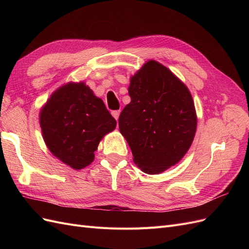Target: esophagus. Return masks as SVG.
Wrapping results in <instances>:
<instances>
[{
    "label": "esophagus",
    "instance_id": "1",
    "mask_svg": "<svg viewBox=\"0 0 249 249\" xmlns=\"http://www.w3.org/2000/svg\"><path fill=\"white\" fill-rule=\"evenodd\" d=\"M119 114H120V110H116V111H112V115L113 117H114L116 120L118 119L119 117Z\"/></svg>",
    "mask_w": 249,
    "mask_h": 249
}]
</instances>
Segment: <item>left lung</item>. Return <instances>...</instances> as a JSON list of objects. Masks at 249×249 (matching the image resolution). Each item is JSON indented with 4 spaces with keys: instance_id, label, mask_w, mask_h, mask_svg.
Here are the masks:
<instances>
[{
    "instance_id": "left-lung-1",
    "label": "left lung",
    "mask_w": 249,
    "mask_h": 249,
    "mask_svg": "<svg viewBox=\"0 0 249 249\" xmlns=\"http://www.w3.org/2000/svg\"><path fill=\"white\" fill-rule=\"evenodd\" d=\"M131 103L120 113L119 131L135 164L148 175L176 165L195 136L197 117L189 89L167 67L149 60L131 78Z\"/></svg>"
}]
</instances>
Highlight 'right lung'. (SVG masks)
I'll return each instance as SVG.
<instances>
[{"label": "right lung", "instance_id": "add662e5", "mask_svg": "<svg viewBox=\"0 0 249 249\" xmlns=\"http://www.w3.org/2000/svg\"><path fill=\"white\" fill-rule=\"evenodd\" d=\"M39 123L50 152L73 169L94 160V152L116 120L84 82L67 83L41 108Z\"/></svg>", "mask_w": 249, "mask_h": 249}]
</instances>
